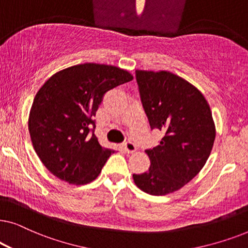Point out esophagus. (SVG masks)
<instances>
[{
  "label": "esophagus",
  "mask_w": 248,
  "mask_h": 248,
  "mask_svg": "<svg viewBox=\"0 0 248 248\" xmlns=\"http://www.w3.org/2000/svg\"><path fill=\"white\" fill-rule=\"evenodd\" d=\"M123 149L125 152H127V154H133V152L137 150V145L131 141H125L123 143Z\"/></svg>",
  "instance_id": "1"
}]
</instances>
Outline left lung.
Wrapping results in <instances>:
<instances>
[{
    "label": "left lung",
    "instance_id": "8db88e82",
    "mask_svg": "<svg viewBox=\"0 0 248 248\" xmlns=\"http://www.w3.org/2000/svg\"><path fill=\"white\" fill-rule=\"evenodd\" d=\"M142 106L151 130L165 133L159 145L145 150L151 165L133 174L135 185L151 195L172 193L205 165L216 139L208 101L194 86L167 71H135Z\"/></svg>",
    "mask_w": 248,
    "mask_h": 248
}]
</instances>
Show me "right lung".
<instances>
[{"mask_svg":"<svg viewBox=\"0 0 248 248\" xmlns=\"http://www.w3.org/2000/svg\"><path fill=\"white\" fill-rule=\"evenodd\" d=\"M133 79L127 71L105 64L67 67L37 93L29 115V133L37 155L54 176L84 185L100 174L114 150L94 135L96 111L104 94Z\"/></svg>","mask_w":248,"mask_h":248,"instance_id":"obj_1","label":"right lung"}]
</instances>
